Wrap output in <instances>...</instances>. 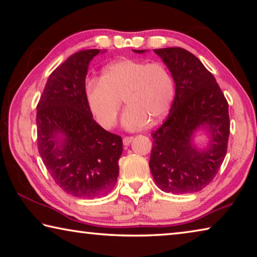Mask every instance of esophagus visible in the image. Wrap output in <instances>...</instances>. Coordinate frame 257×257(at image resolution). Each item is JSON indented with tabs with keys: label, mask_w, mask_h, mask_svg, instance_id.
I'll use <instances>...</instances> for the list:
<instances>
[{
	"label": "esophagus",
	"mask_w": 257,
	"mask_h": 257,
	"mask_svg": "<svg viewBox=\"0 0 257 257\" xmlns=\"http://www.w3.org/2000/svg\"><path fill=\"white\" fill-rule=\"evenodd\" d=\"M133 141H134V137H124V138L122 139L124 146H128Z\"/></svg>",
	"instance_id": "esophagus-1"
}]
</instances>
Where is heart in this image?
Listing matches in <instances>:
<instances>
[{
    "mask_svg": "<svg viewBox=\"0 0 257 257\" xmlns=\"http://www.w3.org/2000/svg\"><path fill=\"white\" fill-rule=\"evenodd\" d=\"M85 96L90 112L103 128L115 124L122 105V127L130 132L144 128L152 119L167 115L175 97V82L170 71L160 62L123 59L104 68L101 80H89Z\"/></svg>",
    "mask_w": 257,
    "mask_h": 257,
    "instance_id": "heart-1",
    "label": "heart"
}]
</instances>
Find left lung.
Masks as SVG:
<instances>
[{
  "instance_id": "1",
  "label": "left lung",
  "mask_w": 257,
  "mask_h": 257,
  "mask_svg": "<svg viewBox=\"0 0 257 257\" xmlns=\"http://www.w3.org/2000/svg\"><path fill=\"white\" fill-rule=\"evenodd\" d=\"M154 53L171 72L176 92L164 123L152 134V176L165 193H195L210 184L225 158L228 102L215 78L190 52L168 47ZM199 136L206 138L204 145L197 143Z\"/></svg>"
}]
</instances>
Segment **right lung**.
<instances>
[{
  "instance_id": "obj_1",
  "label": "right lung",
  "mask_w": 257,
  "mask_h": 257,
  "mask_svg": "<svg viewBox=\"0 0 257 257\" xmlns=\"http://www.w3.org/2000/svg\"><path fill=\"white\" fill-rule=\"evenodd\" d=\"M106 51L71 55L51 73L37 105L38 152L55 184L80 198L105 195L119 175L122 139L93 119L85 96L90 61Z\"/></svg>"
}]
</instances>
